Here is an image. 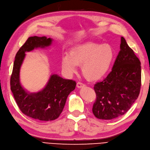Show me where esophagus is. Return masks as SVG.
I'll return each instance as SVG.
<instances>
[{
  "mask_svg": "<svg viewBox=\"0 0 150 150\" xmlns=\"http://www.w3.org/2000/svg\"><path fill=\"white\" fill-rule=\"evenodd\" d=\"M85 84H83L81 82H77V83H76V87H77V88H79V89H80V88H82V87H85Z\"/></svg>",
  "mask_w": 150,
  "mask_h": 150,
  "instance_id": "obj_1",
  "label": "esophagus"
}]
</instances>
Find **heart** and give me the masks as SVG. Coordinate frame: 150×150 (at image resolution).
Listing matches in <instances>:
<instances>
[{"instance_id":"1","label":"heart","mask_w":150,"mask_h":150,"mask_svg":"<svg viewBox=\"0 0 150 150\" xmlns=\"http://www.w3.org/2000/svg\"><path fill=\"white\" fill-rule=\"evenodd\" d=\"M115 50L109 44L86 42L71 47L61 57V66L69 74L82 65L83 76L89 81H98L108 74L115 59Z\"/></svg>"}]
</instances>
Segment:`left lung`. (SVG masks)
I'll use <instances>...</instances> for the list:
<instances>
[{
    "mask_svg": "<svg viewBox=\"0 0 150 150\" xmlns=\"http://www.w3.org/2000/svg\"><path fill=\"white\" fill-rule=\"evenodd\" d=\"M120 49L112 71L102 82L94 85L96 99L93 112L99 119L112 120L124 115L139 94L140 61L123 37Z\"/></svg>",
    "mask_w": 150,
    "mask_h": 150,
    "instance_id": "8db88e82",
    "label": "left lung"
}]
</instances>
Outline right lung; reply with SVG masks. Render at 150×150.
Instances as JSON below:
<instances>
[{"instance_id":"right-lung-1","label":"right lung","mask_w":150,"mask_h":150,"mask_svg":"<svg viewBox=\"0 0 150 150\" xmlns=\"http://www.w3.org/2000/svg\"><path fill=\"white\" fill-rule=\"evenodd\" d=\"M53 39L47 37H29L15 56L11 76V90L17 105L26 116L42 121H51L59 117L68 95L75 89L76 82L52 74L43 89L30 93L20 82V70L26 52L37 49H45L52 44Z\"/></svg>"}]
</instances>
